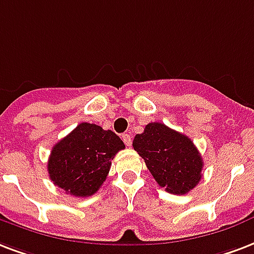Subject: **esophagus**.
Returning a JSON list of instances; mask_svg holds the SVG:
<instances>
[{
    "label": "esophagus",
    "instance_id": "obj_1",
    "mask_svg": "<svg viewBox=\"0 0 254 254\" xmlns=\"http://www.w3.org/2000/svg\"><path fill=\"white\" fill-rule=\"evenodd\" d=\"M123 141L125 142V145H127V146H130L131 145L130 134H123Z\"/></svg>",
    "mask_w": 254,
    "mask_h": 254
}]
</instances>
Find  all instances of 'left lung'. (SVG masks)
<instances>
[{
  "label": "left lung",
  "instance_id": "obj_1",
  "mask_svg": "<svg viewBox=\"0 0 254 254\" xmlns=\"http://www.w3.org/2000/svg\"><path fill=\"white\" fill-rule=\"evenodd\" d=\"M133 148L158 185L172 194H187L200 183L201 154L189 137L164 124H148L144 133L135 134Z\"/></svg>",
  "mask_w": 254,
  "mask_h": 254
}]
</instances>
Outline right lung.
I'll return each mask as SVG.
<instances>
[{
	"label": "right lung",
	"mask_w": 254,
	"mask_h": 254,
	"mask_svg": "<svg viewBox=\"0 0 254 254\" xmlns=\"http://www.w3.org/2000/svg\"><path fill=\"white\" fill-rule=\"evenodd\" d=\"M124 148L123 140L112 130L81 123L52 149L50 180L67 194L92 196L108 177L114 156Z\"/></svg>",
	"instance_id": "add662e5"
}]
</instances>
